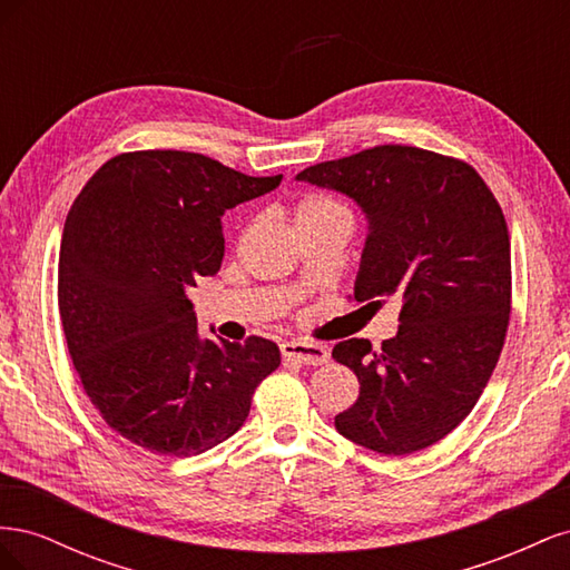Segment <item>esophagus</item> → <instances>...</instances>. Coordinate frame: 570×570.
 <instances>
[{
	"mask_svg": "<svg viewBox=\"0 0 570 570\" xmlns=\"http://www.w3.org/2000/svg\"><path fill=\"white\" fill-rule=\"evenodd\" d=\"M281 354L287 358V361H297V364H304V366H321L325 364L327 358H331V352H327L325 347H321V344H312V342H283L281 344Z\"/></svg>",
	"mask_w": 570,
	"mask_h": 570,
	"instance_id": "1",
	"label": "esophagus"
}]
</instances>
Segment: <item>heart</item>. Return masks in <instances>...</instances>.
<instances>
[{
	"label": "heart",
	"instance_id": "b5f03b06",
	"mask_svg": "<svg viewBox=\"0 0 570 570\" xmlns=\"http://www.w3.org/2000/svg\"><path fill=\"white\" fill-rule=\"evenodd\" d=\"M335 209H342L337 202H333L331 197L312 193V195H304L297 204H295V223H304V220H314L323 214H331Z\"/></svg>",
	"mask_w": 570,
	"mask_h": 570
}]
</instances>
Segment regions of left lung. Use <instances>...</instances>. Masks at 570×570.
Listing matches in <instances>:
<instances>
[{"label":"left lung","mask_w":570,"mask_h":570,"mask_svg":"<svg viewBox=\"0 0 570 570\" xmlns=\"http://www.w3.org/2000/svg\"><path fill=\"white\" fill-rule=\"evenodd\" d=\"M368 218L354 299L402 302L381 352L352 337L333 358L358 377L337 433L377 454L425 450L469 416L502 354L511 314V243L478 170L419 147L381 145L304 168Z\"/></svg>","instance_id":"left-lung-1"}]
</instances>
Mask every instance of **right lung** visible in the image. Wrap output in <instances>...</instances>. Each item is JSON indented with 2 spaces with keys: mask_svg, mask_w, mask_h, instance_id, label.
I'll return each mask as SVG.
<instances>
[{
  "mask_svg": "<svg viewBox=\"0 0 570 570\" xmlns=\"http://www.w3.org/2000/svg\"><path fill=\"white\" fill-rule=\"evenodd\" d=\"M281 180L195 151H126L68 212L59 252L68 354L101 419L142 450L193 456L228 440L281 366L271 340H202L187 299L199 275L220 268V216Z\"/></svg>",
  "mask_w": 570,
  "mask_h": 570,
  "instance_id": "add662e5",
  "label": "right lung"
}]
</instances>
